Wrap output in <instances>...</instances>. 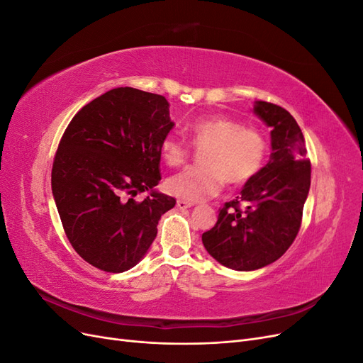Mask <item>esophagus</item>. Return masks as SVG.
<instances>
[{
    "mask_svg": "<svg viewBox=\"0 0 363 363\" xmlns=\"http://www.w3.org/2000/svg\"><path fill=\"white\" fill-rule=\"evenodd\" d=\"M194 203H189V201H184V200H177V207L180 208V211H184V208H189L192 207Z\"/></svg>",
    "mask_w": 363,
    "mask_h": 363,
    "instance_id": "34e87169",
    "label": "esophagus"
}]
</instances>
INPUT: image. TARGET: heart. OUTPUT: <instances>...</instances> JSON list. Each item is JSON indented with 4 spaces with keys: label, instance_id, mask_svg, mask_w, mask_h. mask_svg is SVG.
<instances>
[{
    "label": "heart",
    "instance_id": "heart-1",
    "mask_svg": "<svg viewBox=\"0 0 363 363\" xmlns=\"http://www.w3.org/2000/svg\"><path fill=\"white\" fill-rule=\"evenodd\" d=\"M188 133L200 152L199 167L186 168L167 180V189L182 200L200 201L221 191L224 180L239 186L251 180L267 159L268 145L259 130L244 127L236 119L212 115L195 119ZM163 160L179 167L189 156L184 140L167 136L160 144Z\"/></svg>",
    "mask_w": 363,
    "mask_h": 363
}]
</instances>
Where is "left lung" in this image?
<instances>
[{
  "label": "left lung",
  "instance_id": "8db88e82",
  "mask_svg": "<svg viewBox=\"0 0 363 363\" xmlns=\"http://www.w3.org/2000/svg\"><path fill=\"white\" fill-rule=\"evenodd\" d=\"M252 112L271 128L269 160L201 236L208 255L235 271L260 269L286 252L311 188V162L294 116L267 101H255Z\"/></svg>",
  "mask_w": 363,
  "mask_h": 363
}]
</instances>
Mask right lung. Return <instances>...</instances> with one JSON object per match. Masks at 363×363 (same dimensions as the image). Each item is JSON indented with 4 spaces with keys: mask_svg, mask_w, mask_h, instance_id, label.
Instances as JSON below:
<instances>
[{
    "mask_svg": "<svg viewBox=\"0 0 363 363\" xmlns=\"http://www.w3.org/2000/svg\"><path fill=\"white\" fill-rule=\"evenodd\" d=\"M174 128L167 98L133 87L95 98L65 130L51 188L71 245L92 267L124 272L144 259L163 213L160 144ZM150 194L142 202L139 191Z\"/></svg>",
    "mask_w": 363,
    "mask_h": 363,
    "instance_id": "right-lung-1",
    "label": "right lung"
}]
</instances>
